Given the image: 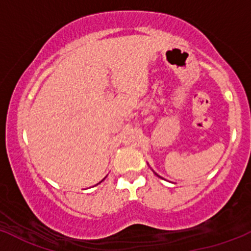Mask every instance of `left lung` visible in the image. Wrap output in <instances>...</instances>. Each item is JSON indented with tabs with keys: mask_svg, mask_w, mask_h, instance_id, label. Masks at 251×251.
<instances>
[{
	"mask_svg": "<svg viewBox=\"0 0 251 251\" xmlns=\"http://www.w3.org/2000/svg\"><path fill=\"white\" fill-rule=\"evenodd\" d=\"M155 174H156V173H155ZM156 176H157V174H156Z\"/></svg>",
	"mask_w": 251,
	"mask_h": 251,
	"instance_id": "1",
	"label": "left lung"
}]
</instances>
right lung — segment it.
I'll return each mask as SVG.
<instances>
[{
  "label": "right lung",
  "instance_id": "obj_1",
  "mask_svg": "<svg viewBox=\"0 0 251 251\" xmlns=\"http://www.w3.org/2000/svg\"><path fill=\"white\" fill-rule=\"evenodd\" d=\"M101 181H102V180H101ZM101 181H100V183H101Z\"/></svg>",
  "mask_w": 251,
  "mask_h": 251
}]
</instances>
